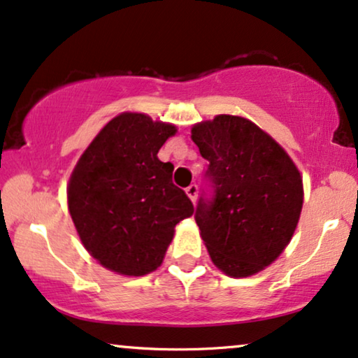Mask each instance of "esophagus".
I'll return each instance as SVG.
<instances>
[{
	"label": "esophagus",
	"instance_id": "1",
	"mask_svg": "<svg viewBox=\"0 0 358 358\" xmlns=\"http://www.w3.org/2000/svg\"><path fill=\"white\" fill-rule=\"evenodd\" d=\"M185 192H187V194H188V198L189 199H192V201L194 203V201H196V196H198V187H196V185H189V187L187 188V189H185Z\"/></svg>",
	"mask_w": 358,
	"mask_h": 358
}]
</instances>
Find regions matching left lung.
Returning <instances> with one entry per match:
<instances>
[{
  "label": "left lung",
  "instance_id": "left-lung-1",
  "mask_svg": "<svg viewBox=\"0 0 358 358\" xmlns=\"http://www.w3.org/2000/svg\"><path fill=\"white\" fill-rule=\"evenodd\" d=\"M213 194L194 219L213 264L234 278L259 273L292 241L303 208L301 175L283 147L241 116L194 124Z\"/></svg>",
  "mask_w": 358,
  "mask_h": 358
}]
</instances>
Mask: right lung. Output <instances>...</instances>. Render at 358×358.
<instances>
[{"label":"right lung","instance_id":"right-lung-1","mask_svg":"<svg viewBox=\"0 0 358 358\" xmlns=\"http://www.w3.org/2000/svg\"><path fill=\"white\" fill-rule=\"evenodd\" d=\"M171 124L122 113L99 131L70 176L69 211L85 249L104 268L142 276L159 268L175 226L194 213L159 160Z\"/></svg>","mask_w":358,"mask_h":358}]
</instances>
